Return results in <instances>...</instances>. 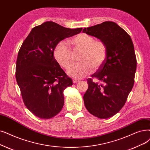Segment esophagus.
Segmentation results:
<instances>
[{"instance_id":"1","label":"esophagus","mask_w":150,"mask_h":150,"mask_svg":"<svg viewBox=\"0 0 150 150\" xmlns=\"http://www.w3.org/2000/svg\"><path fill=\"white\" fill-rule=\"evenodd\" d=\"M80 80H77V79H74V80H73V82H74V83H79V82H80Z\"/></svg>"}]
</instances>
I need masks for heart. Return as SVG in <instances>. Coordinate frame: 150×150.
I'll return each mask as SVG.
<instances>
[{
	"instance_id": "b5f03b06",
	"label": "heart",
	"mask_w": 150,
	"mask_h": 150,
	"mask_svg": "<svg viewBox=\"0 0 150 150\" xmlns=\"http://www.w3.org/2000/svg\"><path fill=\"white\" fill-rule=\"evenodd\" d=\"M75 48L82 50L80 56V63L74 64L68 74L74 79H79L99 69L107 56V47L102 40H96L94 37L85 33L78 34L69 40ZM55 59L64 69L67 70L72 62L71 51L67 43H58L54 51Z\"/></svg>"
}]
</instances>
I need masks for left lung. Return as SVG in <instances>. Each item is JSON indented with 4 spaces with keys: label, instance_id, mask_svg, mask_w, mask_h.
<instances>
[{
    "label": "left lung",
    "instance_id": "1",
    "mask_svg": "<svg viewBox=\"0 0 150 150\" xmlns=\"http://www.w3.org/2000/svg\"><path fill=\"white\" fill-rule=\"evenodd\" d=\"M83 32L99 38L107 47L105 62L91 75L100 83L88 79V88L83 96L91 114L107 119L120 112L133 88L137 68L134 45L127 32L112 21L84 28Z\"/></svg>",
    "mask_w": 150,
    "mask_h": 150
}]
</instances>
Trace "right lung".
<instances>
[{
  "mask_svg": "<svg viewBox=\"0 0 150 150\" xmlns=\"http://www.w3.org/2000/svg\"><path fill=\"white\" fill-rule=\"evenodd\" d=\"M47 21L32 29L19 50L16 79L24 105L36 116L50 119L64 106V91L73 82L54 57L56 45L81 32Z\"/></svg>",
  "mask_w": 150,
  "mask_h": 150,
  "instance_id": "obj_1",
  "label": "right lung"
}]
</instances>
